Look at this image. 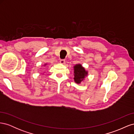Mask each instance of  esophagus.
Segmentation results:
<instances>
[{
  "label": "esophagus",
  "mask_w": 134,
  "mask_h": 134,
  "mask_svg": "<svg viewBox=\"0 0 134 134\" xmlns=\"http://www.w3.org/2000/svg\"><path fill=\"white\" fill-rule=\"evenodd\" d=\"M60 63L61 64H64L65 63V60H63V59H62L60 60Z\"/></svg>",
  "instance_id": "esophagus-1"
}]
</instances>
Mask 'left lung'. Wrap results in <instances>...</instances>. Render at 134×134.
<instances>
[{
  "mask_svg": "<svg viewBox=\"0 0 134 134\" xmlns=\"http://www.w3.org/2000/svg\"><path fill=\"white\" fill-rule=\"evenodd\" d=\"M87 75L88 71L86 70L85 68L80 64H76L74 66V80L76 83L80 84L83 81Z\"/></svg>",
  "mask_w": 134,
  "mask_h": 134,
  "instance_id": "obj_1",
  "label": "left lung"
}]
</instances>
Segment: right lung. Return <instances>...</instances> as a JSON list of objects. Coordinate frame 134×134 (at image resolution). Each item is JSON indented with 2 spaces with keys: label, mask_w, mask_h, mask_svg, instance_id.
I'll list each match as a JSON object with an SVG mask.
<instances>
[{
  "label": "right lung",
  "mask_w": 134,
  "mask_h": 134,
  "mask_svg": "<svg viewBox=\"0 0 134 134\" xmlns=\"http://www.w3.org/2000/svg\"><path fill=\"white\" fill-rule=\"evenodd\" d=\"M45 65H46V64H44V66H45Z\"/></svg>",
  "instance_id": "add662e5"
}]
</instances>
